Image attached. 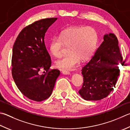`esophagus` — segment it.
<instances>
[{
  "label": "esophagus",
  "mask_w": 130,
  "mask_h": 130,
  "mask_svg": "<svg viewBox=\"0 0 130 130\" xmlns=\"http://www.w3.org/2000/svg\"><path fill=\"white\" fill-rule=\"evenodd\" d=\"M60 70L61 71V72H62V74H65V75H68V74H70V72L68 71V70H66L65 69H61Z\"/></svg>",
  "instance_id": "34e87169"
}]
</instances>
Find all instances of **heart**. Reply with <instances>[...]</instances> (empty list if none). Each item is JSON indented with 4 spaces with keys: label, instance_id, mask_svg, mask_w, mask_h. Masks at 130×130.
<instances>
[{
    "label": "heart",
    "instance_id": "heart-1",
    "mask_svg": "<svg viewBox=\"0 0 130 130\" xmlns=\"http://www.w3.org/2000/svg\"><path fill=\"white\" fill-rule=\"evenodd\" d=\"M96 30L91 26H72L61 31L58 37H54L49 43L52 55L56 57L62 55L64 45L68 46L69 53L56 61V65L68 70L74 69L80 62L90 58L97 44Z\"/></svg>",
    "mask_w": 130,
    "mask_h": 130
}]
</instances>
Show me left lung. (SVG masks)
<instances>
[{
  "mask_svg": "<svg viewBox=\"0 0 130 130\" xmlns=\"http://www.w3.org/2000/svg\"><path fill=\"white\" fill-rule=\"evenodd\" d=\"M122 60L116 36L105 35L95 55L82 68L84 83L78 91L80 95L87 101H98L107 96L117 84L119 66L123 65Z\"/></svg>",
  "mask_w": 130,
  "mask_h": 130,
  "instance_id": "8db88e82",
  "label": "left lung"
}]
</instances>
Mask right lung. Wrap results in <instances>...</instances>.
Masks as SVG:
<instances>
[{
	"label": "right lung",
	"instance_id": "1",
	"mask_svg": "<svg viewBox=\"0 0 130 130\" xmlns=\"http://www.w3.org/2000/svg\"><path fill=\"white\" fill-rule=\"evenodd\" d=\"M57 19H44L25 27L13 46L11 62L14 82L23 95L37 102L51 96L60 74L59 70L50 69L51 58L44 42L46 30Z\"/></svg>",
	"mask_w": 130,
	"mask_h": 130
}]
</instances>
